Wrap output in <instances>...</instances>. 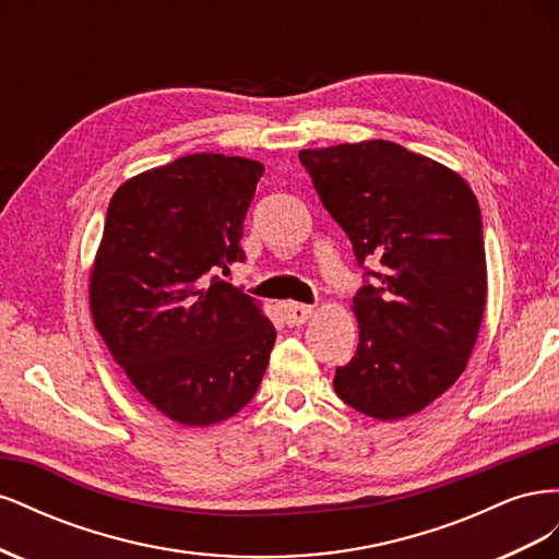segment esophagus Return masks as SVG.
Returning a JSON list of instances; mask_svg holds the SVG:
<instances>
[{
  "mask_svg": "<svg viewBox=\"0 0 559 559\" xmlns=\"http://www.w3.org/2000/svg\"><path fill=\"white\" fill-rule=\"evenodd\" d=\"M314 314V308L310 306H300V302H284L282 306V317L289 326L306 324V321Z\"/></svg>",
  "mask_w": 559,
  "mask_h": 559,
  "instance_id": "1",
  "label": "esophagus"
}]
</instances>
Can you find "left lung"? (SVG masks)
Returning a JSON list of instances; mask_svg holds the SVG:
<instances>
[{
	"mask_svg": "<svg viewBox=\"0 0 559 559\" xmlns=\"http://www.w3.org/2000/svg\"><path fill=\"white\" fill-rule=\"evenodd\" d=\"M321 205L357 253L382 263L354 296L359 345L333 386L392 421L425 411L464 373L487 298L478 200L443 163L384 140L302 148Z\"/></svg>",
	"mask_w": 559,
	"mask_h": 559,
	"instance_id": "8db88e82",
	"label": "left lung"
}]
</instances>
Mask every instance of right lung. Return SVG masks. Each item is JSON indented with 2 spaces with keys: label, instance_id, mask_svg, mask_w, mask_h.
I'll use <instances>...</instances> for the list:
<instances>
[{
  "label": "right lung",
  "instance_id": "right-lung-1",
  "mask_svg": "<svg viewBox=\"0 0 559 559\" xmlns=\"http://www.w3.org/2000/svg\"><path fill=\"white\" fill-rule=\"evenodd\" d=\"M261 177L259 160L191 154L130 177L109 202L88 277L93 324L132 386L183 427L238 415L275 345L261 302L218 277L245 261Z\"/></svg>",
  "mask_w": 559,
  "mask_h": 559
}]
</instances>
